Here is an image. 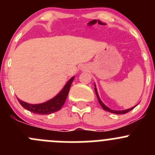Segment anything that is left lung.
Here are the masks:
<instances>
[{
  "label": "left lung",
  "mask_w": 155,
  "mask_h": 155,
  "mask_svg": "<svg viewBox=\"0 0 155 155\" xmlns=\"http://www.w3.org/2000/svg\"><path fill=\"white\" fill-rule=\"evenodd\" d=\"M94 91H95V93H96L97 97V99H98V101H99V104H101V107H102V108L104 109V110L108 111V112H112V113H115V114H125V113H127V112H130V111L132 110L133 109H134V108L137 107V106H135V107L130 108V109H125V110H121V111H120V110H112V109H109V107H107V106H106L105 104H104V103H103L102 101H101V98L99 97V95H98L97 91V87H96V85H94Z\"/></svg>",
  "instance_id": "8db88e82"
}]
</instances>
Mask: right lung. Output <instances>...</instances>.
I'll return each instance as SVG.
<instances>
[{"label": "right lung", "instance_id": "add662e5", "mask_svg": "<svg viewBox=\"0 0 155 155\" xmlns=\"http://www.w3.org/2000/svg\"><path fill=\"white\" fill-rule=\"evenodd\" d=\"M74 78V76H73L67 82V84L63 87V89L54 97L46 101V102L43 103V104H30L21 101L18 98H17V99H18L19 104L25 109L33 112V113L38 114V115H49V114L58 111L62 107V106L64 104L67 97H68L69 91H70V86H71V84Z\"/></svg>", "mask_w": 155, "mask_h": 155}]
</instances>
